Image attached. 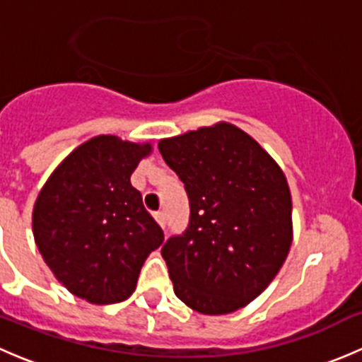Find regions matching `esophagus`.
<instances>
[{
	"label": "esophagus",
	"mask_w": 362,
	"mask_h": 362,
	"mask_svg": "<svg viewBox=\"0 0 362 362\" xmlns=\"http://www.w3.org/2000/svg\"><path fill=\"white\" fill-rule=\"evenodd\" d=\"M154 217H156V221L159 222L160 228H164V224H166V214H164V211H156Z\"/></svg>",
	"instance_id": "1"
}]
</instances>
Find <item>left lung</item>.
Segmentation results:
<instances>
[{
  "label": "left lung",
  "instance_id": "8db88e82",
  "mask_svg": "<svg viewBox=\"0 0 362 362\" xmlns=\"http://www.w3.org/2000/svg\"><path fill=\"white\" fill-rule=\"evenodd\" d=\"M159 152L189 198V224L160 249L180 301L222 315L257 298L293 240L286 175L255 140L217 124L160 140Z\"/></svg>",
  "mask_w": 362,
  "mask_h": 362
}]
</instances>
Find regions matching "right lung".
I'll use <instances>...</instances> for the list:
<instances>
[{"label":"right lung","instance_id":"right-lung-1","mask_svg":"<svg viewBox=\"0 0 362 362\" xmlns=\"http://www.w3.org/2000/svg\"><path fill=\"white\" fill-rule=\"evenodd\" d=\"M151 145L98 136L52 173L33 211L35 242L54 275L96 305L126 299L164 233L131 185Z\"/></svg>","mask_w":362,"mask_h":362}]
</instances>
